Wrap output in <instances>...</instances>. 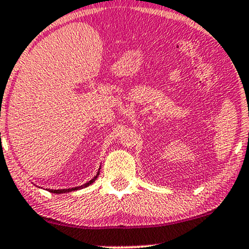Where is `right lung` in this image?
Instances as JSON below:
<instances>
[{
    "label": "right lung",
    "instance_id": "add662e5",
    "mask_svg": "<svg viewBox=\"0 0 249 249\" xmlns=\"http://www.w3.org/2000/svg\"><path fill=\"white\" fill-rule=\"evenodd\" d=\"M98 174H99V172L97 173V176H98ZM97 176H96L95 178H93V179H91L90 181L87 182V184L82 185V186H78V187H73V188H68V190H49V191H50L51 193H57V194H59V193H68V192H71V191H76V190H79V188H84V187L89 186V185H91V184H92V182L95 181V180H96Z\"/></svg>",
    "mask_w": 249,
    "mask_h": 249
}]
</instances>
